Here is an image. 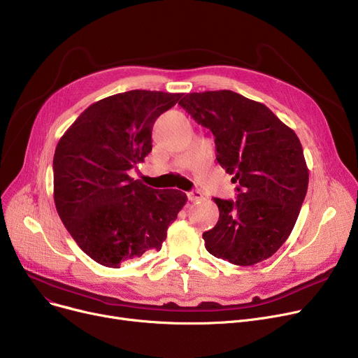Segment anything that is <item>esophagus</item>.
<instances>
[{
	"mask_svg": "<svg viewBox=\"0 0 358 358\" xmlns=\"http://www.w3.org/2000/svg\"><path fill=\"white\" fill-rule=\"evenodd\" d=\"M187 197H189L190 201H199V200L203 199V194L199 190H192V192L187 193Z\"/></svg>",
	"mask_w": 358,
	"mask_h": 358,
	"instance_id": "1",
	"label": "esophagus"
}]
</instances>
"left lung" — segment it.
I'll return each instance as SVG.
<instances>
[{"instance_id": "8db88e82", "label": "left lung", "mask_w": 358, "mask_h": 358, "mask_svg": "<svg viewBox=\"0 0 358 358\" xmlns=\"http://www.w3.org/2000/svg\"><path fill=\"white\" fill-rule=\"evenodd\" d=\"M178 104L212 131L217 162L239 182L236 200L213 199L219 220L203 234L206 250L236 266L270 258L292 234L308 192L309 169L294 130L231 90L190 92Z\"/></svg>"}]
</instances>
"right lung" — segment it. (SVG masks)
I'll use <instances>...</instances> for the list:
<instances>
[{
  "instance_id": "right-lung-1",
  "label": "right lung",
  "mask_w": 358,
  "mask_h": 358,
  "mask_svg": "<svg viewBox=\"0 0 358 358\" xmlns=\"http://www.w3.org/2000/svg\"><path fill=\"white\" fill-rule=\"evenodd\" d=\"M182 94L131 90L85 108L53 157V199L78 247L99 264L119 268L159 251L187 201L129 176L152 150V126Z\"/></svg>"
}]
</instances>
